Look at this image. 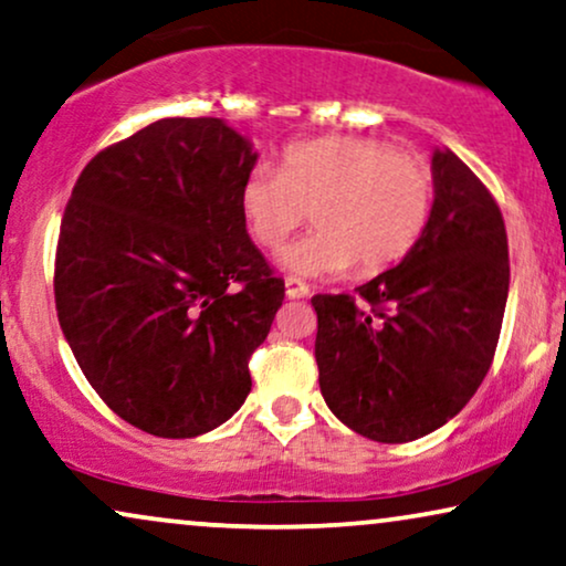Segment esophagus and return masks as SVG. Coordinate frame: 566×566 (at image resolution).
Returning a JSON list of instances; mask_svg holds the SVG:
<instances>
[{
    "label": "esophagus",
    "instance_id": "1",
    "mask_svg": "<svg viewBox=\"0 0 566 566\" xmlns=\"http://www.w3.org/2000/svg\"><path fill=\"white\" fill-rule=\"evenodd\" d=\"M284 290H287L290 300H300V297L311 295V287H307L305 282H300V279H292V276L284 279Z\"/></svg>",
    "mask_w": 566,
    "mask_h": 566
}]
</instances>
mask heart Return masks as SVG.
<instances>
[{
  "instance_id": "obj_1",
  "label": "heart",
  "mask_w": 566,
  "mask_h": 566,
  "mask_svg": "<svg viewBox=\"0 0 566 566\" xmlns=\"http://www.w3.org/2000/svg\"><path fill=\"white\" fill-rule=\"evenodd\" d=\"M434 205L432 172L417 157L367 137H321L284 147L274 168H255L240 186L248 230L279 248L305 222L318 230L287 245L279 263L300 276L380 274L424 232Z\"/></svg>"
}]
</instances>
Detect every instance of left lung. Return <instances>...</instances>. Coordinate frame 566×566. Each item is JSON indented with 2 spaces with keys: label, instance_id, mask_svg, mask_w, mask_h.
<instances>
[{
  "label": "left lung",
  "instance_id": "left-lung-1",
  "mask_svg": "<svg viewBox=\"0 0 566 566\" xmlns=\"http://www.w3.org/2000/svg\"><path fill=\"white\" fill-rule=\"evenodd\" d=\"M434 205L401 263L352 295H315L321 394L375 442H411L455 417L489 373L510 290L500 207L448 147Z\"/></svg>",
  "mask_w": 566,
  "mask_h": 566
}]
</instances>
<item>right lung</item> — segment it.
<instances>
[{
    "label": "right lung",
    "mask_w": 566,
    "mask_h": 566,
    "mask_svg": "<svg viewBox=\"0 0 566 566\" xmlns=\"http://www.w3.org/2000/svg\"><path fill=\"white\" fill-rule=\"evenodd\" d=\"M255 160L222 118H160L74 184L59 323L95 394L142 432H212L251 394L248 359L284 300L240 209Z\"/></svg>",
    "instance_id": "add662e5"
}]
</instances>
